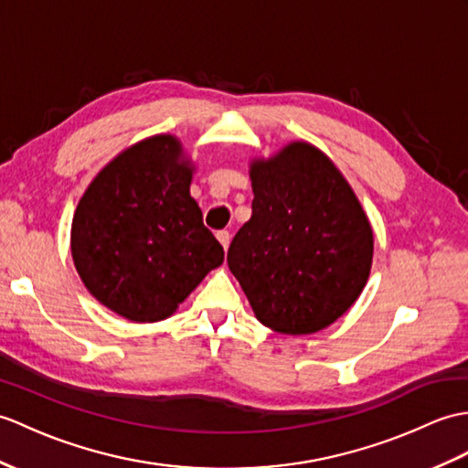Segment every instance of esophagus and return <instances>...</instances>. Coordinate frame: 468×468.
<instances>
[{"label": "esophagus", "instance_id": "1", "mask_svg": "<svg viewBox=\"0 0 468 468\" xmlns=\"http://www.w3.org/2000/svg\"><path fill=\"white\" fill-rule=\"evenodd\" d=\"M217 239H219V243L223 245V249L227 251V247H229V243H231V233L229 231H219V233H217Z\"/></svg>", "mask_w": 468, "mask_h": 468}]
</instances>
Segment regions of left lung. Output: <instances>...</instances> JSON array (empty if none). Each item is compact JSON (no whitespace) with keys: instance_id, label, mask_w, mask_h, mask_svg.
Masks as SVG:
<instances>
[{"instance_id":"obj_1","label":"left lung","mask_w":468,"mask_h":468,"mask_svg":"<svg viewBox=\"0 0 468 468\" xmlns=\"http://www.w3.org/2000/svg\"><path fill=\"white\" fill-rule=\"evenodd\" d=\"M253 215L227 265L255 317L283 335H311L351 309L373 263V229L335 163L305 141L249 165Z\"/></svg>"}]
</instances>
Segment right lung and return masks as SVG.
Segmentation results:
<instances>
[{
	"label": "right lung",
	"mask_w": 468,
	"mask_h": 468,
	"mask_svg": "<svg viewBox=\"0 0 468 468\" xmlns=\"http://www.w3.org/2000/svg\"><path fill=\"white\" fill-rule=\"evenodd\" d=\"M191 161L181 141L154 135L97 173L71 223V255L83 285L133 323L171 317L223 247L191 197Z\"/></svg>",
	"instance_id": "right-lung-1"
}]
</instances>
